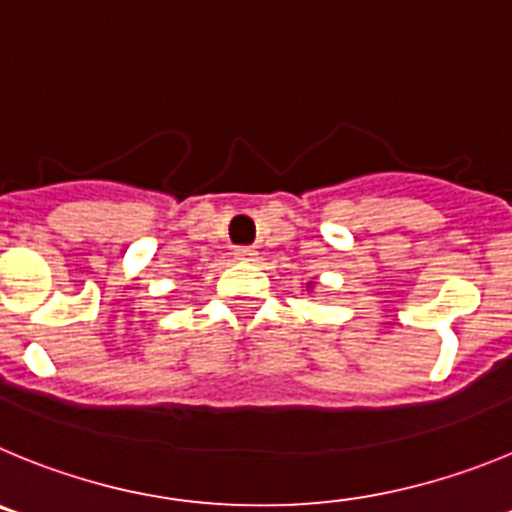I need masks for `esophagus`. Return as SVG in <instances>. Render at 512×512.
Listing matches in <instances>:
<instances>
[{"label":"esophagus","instance_id":"34e87169","mask_svg":"<svg viewBox=\"0 0 512 512\" xmlns=\"http://www.w3.org/2000/svg\"><path fill=\"white\" fill-rule=\"evenodd\" d=\"M234 257L242 262H252L257 257V252L252 250V247H237V250H234Z\"/></svg>","mask_w":512,"mask_h":512}]
</instances>
